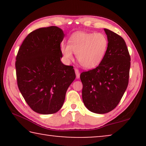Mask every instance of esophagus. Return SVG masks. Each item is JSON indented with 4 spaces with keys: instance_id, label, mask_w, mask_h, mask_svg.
<instances>
[{
    "instance_id": "1",
    "label": "esophagus",
    "mask_w": 146,
    "mask_h": 146,
    "mask_svg": "<svg viewBox=\"0 0 146 146\" xmlns=\"http://www.w3.org/2000/svg\"><path fill=\"white\" fill-rule=\"evenodd\" d=\"M75 73H76V78H80V72L78 70L77 68H75Z\"/></svg>"
}]
</instances>
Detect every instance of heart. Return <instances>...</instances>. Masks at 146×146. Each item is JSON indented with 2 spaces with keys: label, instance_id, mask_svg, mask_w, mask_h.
I'll return each instance as SVG.
<instances>
[{
  "label": "heart",
  "instance_id": "b5f03b06",
  "mask_svg": "<svg viewBox=\"0 0 146 146\" xmlns=\"http://www.w3.org/2000/svg\"><path fill=\"white\" fill-rule=\"evenodd\" d=\"M69 44L62 43L60 50L67 62L73 59V52L82 66L91 69L98 66L106 53L108 40L102 33L78 32L70 37Z\"/></svg>",
  "mask_w": 146,
  "mask_h": 146
}]
</instances>
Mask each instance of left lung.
Segmentation results:
<instances>
[{
  "label": "left lung",
  "mask_w": 146,
  "mask_h": 146,
  "mask_svg": "<svg viewBox=\"0 0 146 146\" xmlns=\"http://www.w3.org/2000/svg\"><path fill=\"white\" fill-rule=\"evenodd\" d=\"M108 40L106 55L98 66L81 73L82 100L92 112L106 113L115 108L126 90L130 56L124 40L104 29Z\"/></svg>",
  "instance_id": "8db88e82"
}]
</instances>
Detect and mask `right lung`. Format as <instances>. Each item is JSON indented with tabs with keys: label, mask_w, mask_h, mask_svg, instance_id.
<instances>
[{
	"label": "right lung",
	"mask_w": 146,
	"mask_h": 146,
	"mask_svg": "<svg viewBox=\"0 0 146 146\" xmlns=\"http://www.w3.org/2000/svg\"><path fill=\"white\" fill-rule=\"evenodd\" d=\"M64 34L57 27L36 29L24 40L16 58L18 87L31 108L40 114L57 112L76 78L60 58Z\"/></svg>",
	"instance_id": "right-lung-1"
}]
</instances>
